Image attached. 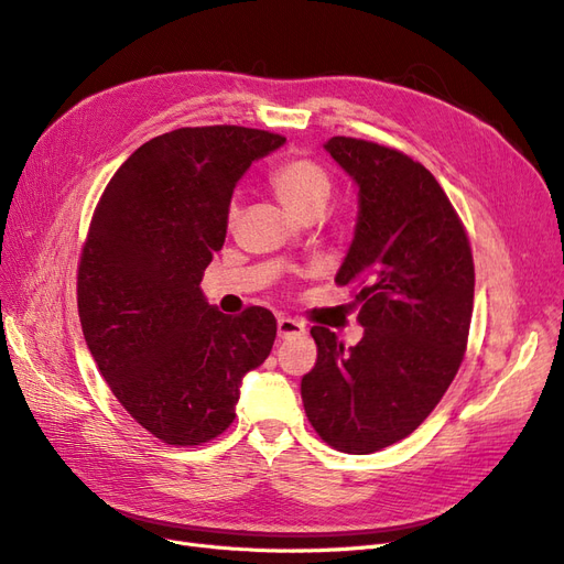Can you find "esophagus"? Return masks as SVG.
Wrapping results in <instances>:
<instances>
[{
    "instance_id": "34e87169",
    "label": "esophagus",
    "mask_w": 564,
    "mask_h": 564,
    "mask_svg": "<svg viewBox=\"0 0 564 564\" xmlns=\"http://www.w3.org/2000/svg\"><path fill=\"white\" fill-rule=\"evenodd\" d=\"M278 336L280 338H301L305 336V324L292 317H280L278 319Z\"/></svg>"
}]
</instances>
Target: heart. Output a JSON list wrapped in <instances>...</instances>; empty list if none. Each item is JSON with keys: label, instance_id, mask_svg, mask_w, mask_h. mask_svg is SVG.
<instances>
[{"label": "heart", "instance_id": "b5f03b06", "mask_svg": "<svg viewBox=\"0 0 564 564\" xmlns=\"http://www.w3.org/2000/svg\"><path fill=\"white\" fill-rule=\"evenodd\" d=\"M270 185L282 202V207L292 216L308 209H324L332 193L329 174L317 162L305 158H294L278 164L270 174ZM232 216L235 207L230 209V218Z\"/></svg>", "mask_w": 564, "mask_h": 564}]
</instances>
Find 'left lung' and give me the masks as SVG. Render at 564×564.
Segmentation results:
<instances>
[{
    "label": "left lung",
    "instance_id": "obj_1",
    "mask_svg": "<svg viewBox=\"0 0 564 564\" xmlns=\"http://www.w3.org/2000/svg\"><path fill=\"white\" fill-rule=\"evenodd\" d=\"M324 150L357 187V224L336 272L355 289L360 344L313 327L317 362L301 381L305 414L338 452L373 454L414 433L466 352L475 270L464 226L423 164L334 135Z\"/></svg>",
    "mask_w": 564,
    "mask_h": 564
}]
</instances>
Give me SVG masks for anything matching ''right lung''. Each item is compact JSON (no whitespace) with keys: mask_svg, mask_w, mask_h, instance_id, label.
Returning <instances> with one entry per match:
<instances>
[{"mask_svg":"<svg viewBox=\"0 0 564 564\" xmlns=\"http://www.w3.org/2000/svg\"><path fill=\"white\" fill-rule=\"evenodd\" d=\"M284 143L247 127L162 133L117 169L96 207L77 278L84 340L119 404L166 445L224 433L242 379L272 350L270 311L224 315L199 282L226 242L235 185Z\"/></svg>","mask_w":564,"mask_h":564,"instance_id":"obj_1","label":"right lung"}]
</instances>
